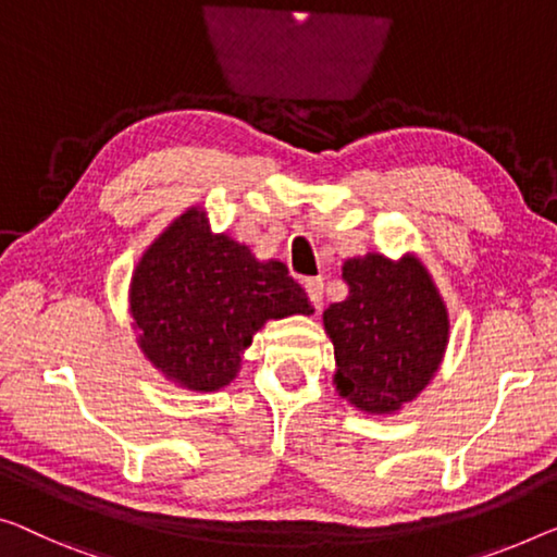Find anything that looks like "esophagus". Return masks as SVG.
<instances>
[{
  "instance_id": "1",
  "label": "esophagus",
  "mask_w": 557,
  "mask_h": 557,
  "mask_svg": "<svg viewBox=\"0 0 557 557\" xmlns=\"http://www.w3.org/2000/svg\"><path fill=\"white\" fill-rule=\"evenodd\" d=\"M305 289H307V297H310V302L314 305V310H320L322 293H325V282H322L320 277H310V280H305Z\"/></svg>"
}]
</instances>
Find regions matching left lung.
<instances>
[{"mask_svg":"<svg viewBox=\"0 0 557 557\" xmlns=\"http://www.w3.org/2000/svg\"><path fill=\"white\" fill-rule=\"evenodd\" d=\"M347 300L325 310L337 387L368 412H393L430 383L447 345V312L412 255L347 260Z\"/></svg>","mask_w":557,"mask_h":557,"instance_id":"8db88e82","label":"left lung"}]
</instances>
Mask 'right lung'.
Wrapping results in <instances>:
<instances>
[{
    "label": "right lung",
    "instance_id": "right-lung-1",
    "mask_svg": "<svg viewBox=\"0 0 557 557\" xmlns=\"http://www.w3.org/2000/svg\"><path fill=\"white\" fill-rule=\"evenodd\" d=\"M282 262H257L245 245L210 235L189 210L149 247L132 277V318L154 368L189 389L225 387L264 320L312 314Z\"/></svg>",
    "mask_w": 557,
    "mask_h": 557
}]
</instances>
